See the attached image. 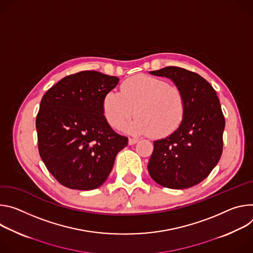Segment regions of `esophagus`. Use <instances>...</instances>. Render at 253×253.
Segmentation results:
<instances>
[{
	"label": "esophagus",
	"mask_w": 253,
	"mask_h": 253,
	"mask_svg": "<svg viewBox=\"0 0 253 253\" xmlns=\"http://www.w3.org/2000/svg\"><path fill=\"white\" fill-rule=\"evenodd\" d=\"M138 142L137 138H128V145L129 146H132L134 144H136Z\"/></svg>",
	"instance_id": "obj_1"
}]
</instances>
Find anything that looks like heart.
Masks as SVG:
<instances>
[{
	"mask_svg": "<svg viewBox=\"0 0 253 253\" xmlns=\"http://www.w3.org/2000/svg\"><path fill=\"white\" fill-rule=\"evenodd\" d=\"M102 109L106 122L115 128H120L134 112L136 118L125 126V131L160 138L180 127L186 102L179 87L164 79L139 74L125 80L121 92L108 91Z\"/></svg>",
	"mask_w": 253,
	"mask_h": 253,
	"instance_id": "b5f03b06",
	"label": "heart"
}]
</instances>
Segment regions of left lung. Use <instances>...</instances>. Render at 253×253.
<instances>
[{
  "mask_svg": "<svg viewBox=\"0 0 253 253\" xmlns=\"http://www.w3.org/2000/svg\"><path fill=\"white\" fill-rule=\"evenodd\" d=\"M150 73L171 79L186 102L180 127L154 142L150 176L166 188L193 187L211 173L222 154L225 120L217 93L202 76L181 67L168 66Z\"/></svg>",
  "mask_w": 253,
  "mask_h": 253,
  "instance_id": "8db88e82",
  "label": "left lung"
}]
</instances>
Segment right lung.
Masks as SVG:
<instances>
[{"label":"right lung","mask_w":253,"mask_h":253,"mask_svg":"<svg viewBox=\"0 0 253 253\" xmlns=\"http://www.w3.org/2000/svg\"><path fill=\"white\" fill-rule=\"evenodd\" d=\"M120 78L81 71L62 78L42 97L36 119L38 149L61 185L88 191L100 187L127 145L106 122L102 101Z\"/></svg>","instance_id":"add662e5"}]
</instances>
